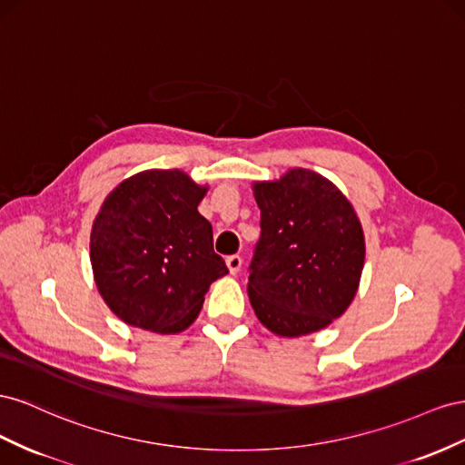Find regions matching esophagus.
I'll use <instances>...</instances> for the list:
<instances>
[{"mask_svg":"<svg viewBox=\"0 0 465 465\" xmlns=\"http://www.w3.org/2000/svg\"><path fill=\"white\" fill-rule=\"evenodd\" d=\"M242 262H243V259H242L240 255H230L228 259H225V264H228V269H230V272H232V274H237V272H240V269H242Z\"/></svg>","mask_w":465,"mask_h":465,"instance_id":"1","label":"esophagus"}]
</instances>
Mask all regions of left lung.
Returning <instances> with one entry per match:
<instances>
[{"label": "left lung", "mask_w": 465, "mask_h": 465, "mask_svg": "<svg viewBox=\"0 0 465 465\" xmlns=\"http://www.w3.org/2000/svg\"><path fill=\"white\" fill-rule=\"evenodd\" d=\"M261 240L247 294L259 322L278 337L322 331L356 296L364 232L351 201L315 171L294 167L255 181Z\"/></svg>", "instance_id": "left-lung-1"}]
</instances>
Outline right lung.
Segmentation results:
<instances>
[{"instance_id":"1","label":"right lung","mask_w":465,"mask_h":465,"mask_svg":"<svg viewBox=\"0 0 465 465\" xmlns=\"http://www.w3.org/2000/svg\"><path fill=\"white\" fill-rule=\"evenodd\" d=\"M206 193L208 184L181 169H148L104 198L89 257L101 298L126 325L181 333L201 313L210 284L228 274L198 212Z\"/></svg>"}]
</instances>
